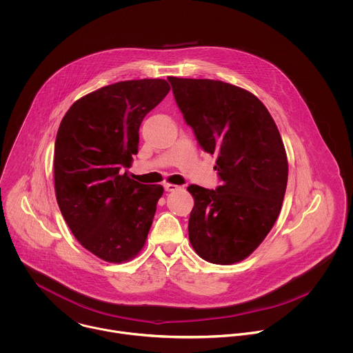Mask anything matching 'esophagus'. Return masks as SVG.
<instances>
[{"mask_svg": "<svg viewBox=\"0 0 353 353\" xmlns=\"http://www.w3.org/2000/svg\"><path fill=\"white\" fill-rule=\"evenodd\" d=\"M181 188L179 186H176V185H174V183H164V190L165 192H176V190H179Z\"/></svg>", "mask_w": 353, "mask_h": 353, "instance_id": "1", "label": "esophagus"}]
</instances>
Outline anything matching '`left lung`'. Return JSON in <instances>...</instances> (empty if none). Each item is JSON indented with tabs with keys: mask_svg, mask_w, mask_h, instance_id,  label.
<instances>
[{
	"mask_svg": "<svg viewBox=\"0 0 353 353\" xmlns=\"http://www.w3.org/2000/svg\"><path fill=\"white\" fill-rule=\"evenodd\" d=\"M176 104L202 150L216 154L221 186L188 188L194 199L189 239L202 259L232 265L248 258L276 223L288 160L268 108L252 92L219 80L168 77Z\"/></svg>",
	"mask_w": 353,
	"mask_h": 353,
	"instance_id": "obj_1",
	"label": "left lung"
}]
</instances>
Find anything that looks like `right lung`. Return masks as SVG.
<instances>
[{"label": "right lung", "instance_id": "obj_1", "mask_svg": "<svg viewBox=\"0 0 353 353\" xmlns=\"http://www.w3.org/2000/svg\"><path fill=\"white\" fill-rule=\"evenodd\" d=\"M163 79L119 81L74 101L61 121L54 188L74 238L103 261L122 263L143 250L163 186L129 176L144 117L165 98Z\"/></svg>", "mask_w": 353, "mask_h": 353}]
</instances>
